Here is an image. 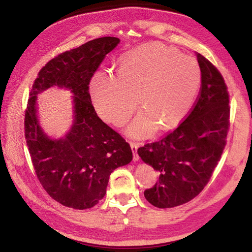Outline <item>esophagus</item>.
I'll use <instances>...</instances> for the list:
<instances>
[{"label":"esophagus","mask_w":252,"mask_h":252,"mask_svg":"<svg viewBox=\"0 0 252 252\" xmlns=\"http://www.w3.org/2000/svg\"><path fill=\"white\" fill-rule=\"evenodd\" d=\"M130 147H131V150H132V154H133V161L134 162H138L139 161V156H138V148H139V146H138V144H135V143H130Z\"/></svg>","instance_id":"obj_1"}]
</instances>
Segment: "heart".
<instances>
[{
    "label": "heart",
    "mask_w": 252,
    "mask_h": 252,
    "mask_svg": "<svg viewBox=\"0 0 252 252\" xmlns=\"http://www.w3.org/2000/svg\"><path fill=\"white\" fill-rule=\"evenodd\" d=\"M196 60L159 43H147L121 57L117 75L96 71L90 81L91 103L97 116L122 126L136 107L144 108L126 129L132 139L148 138L158 126L177 127L185 119L200 89Z\"/></svg>",
    "instance_id": "b5f03b06"
}]
</instances>
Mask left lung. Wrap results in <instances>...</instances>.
Masks as SVG:
<instances>
[{"mask_svg": "<svg viewBox=\"0 0 252 252\" xmlns=\"http://www.w3.org/2000/svg\"><path fill=\"white\" fill-rule=\"evenodd\" d=\"M202 72L199 97L177 129L158 142L138 149L142 161L158 172L146 200L158 208L191 201L209 182L222 156L229 126V95L222 74L195 53Z\"/></svg>", "mask_w": 252, "mask_h": 252, "instance_id": "8db88e82", "label": "left lung"}]
</instances>
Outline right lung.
Masks as SVG:
<instances>
[{"instance_id":"1","label":"right lung","mask_w":252,"mask_h":252,"mask_svg":"<svg viewBox=\"0 0 252 252\" xmlns=\"http://www.w3.org/2000/svg\"><path fill=\"white\" fill-rule=\"evenodd\" d=\"M120 39L104 36L61 53L37 74L25 112V138L36 177L60 204L88 209L100 202L111 172L131 162L132 151L122 136L97 117L91 104L89 82ZM51 87L71 90L73 124L52 139L39 125L37 94Z\"/></svg>"}]
</instances>
